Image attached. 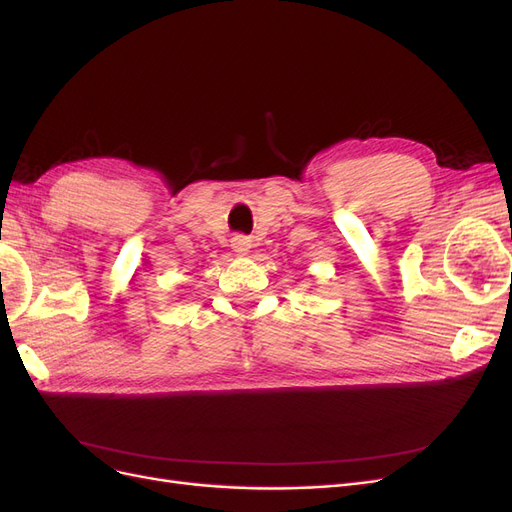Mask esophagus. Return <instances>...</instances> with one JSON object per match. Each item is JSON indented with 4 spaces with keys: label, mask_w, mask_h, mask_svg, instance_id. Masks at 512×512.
Here are the masks:
<instances>
[{
    "label": "esophagus",
    "mask_w": 512,
    "mask_h": 512,
    "mask_svg": "<svg viewBox=\"0 0 512 512\" xmlns=\"http://www.w3.org/2000/svg\"><path fill=\"white\" fill-rule=\"evenodd\" d=\"M230 245L237 254H247V252H250V247H252V239L245 237V235H235L230 239Z\"/></svg>",
    "instance_id": "34e87169"
}]
</instances>
